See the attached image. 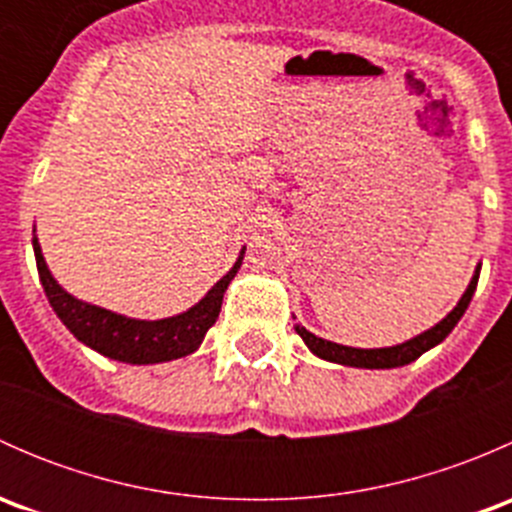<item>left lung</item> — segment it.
Returning a JSON list of instances; mask_svg holds the SVG:
<instances>
[{
  "label": "left lung",
  "instance_id": "left-lung-1",
  "mask_svg": "<svg viewBox=\"0 0 512 512\" xmlns=\"http://www.w3.org/2000/svg\"><path fill=\"white\" fill-rule=\"evenodd\" d=\"M478 277H480V265L476 267V275H473L471 285H468L466 292H463L461 302L453 307V312L448 314L443 322H438L436 327H431L428 332L409 339V342L396 344V347H384V349L342 347V344H334L322 337H314L312 332H307V329L299 327V324L294 329H297L299 337L304 339V344H307L314 354L322 356V359L327 361H334V364L359 366V369H394V366H404V364H411V361H416L423 352H428V349H433L436 344H441L443 339L453 332L458 319L463 317V312H466L468 304H471L473 292H476V285H478Z\"/></svg>",
  "mask_w": 512,
  "mask_h": 512
}]
</instances>
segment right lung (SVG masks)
Instances as JSON below:
<instances>
[{
    "label": "right lung",
    "instance_id": "1",
    "mask_svg": "<svg viewBox=\"0 0 512 512\" xmlns=\"http://www.w3.org/2000/svg\"><path fill=\"white\" fill-rule=\"evenodd\" d=\"M32 242L41 287H44L56 317L86 347L96 349L98 354L108 356V359L126 361V364H158V361H170L193 354L200 347V342H203L205 332L218 319L225 289L232 282V277L237 275V270H240L242 252H245H240L232 270L188 312L178 314V317L146 322V319L121 317V314L108 312V309L94 307V304H86L81 299L71 297L51 277L44 255H41L39 240L34 237Z\"/></svg>",
    "mask_w": 512,
    "mask_h": 512
}]
</instances>
